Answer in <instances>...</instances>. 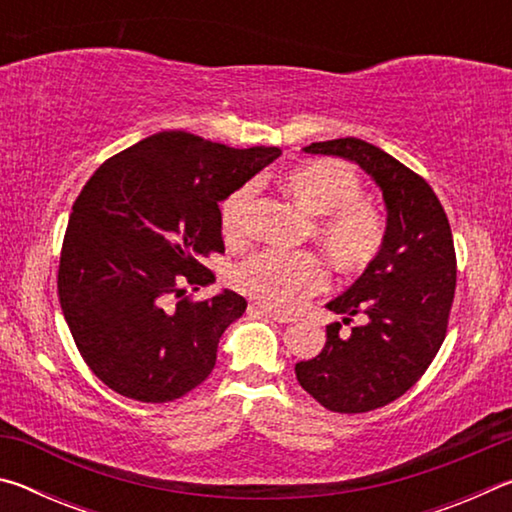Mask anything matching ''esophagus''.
Returning <instances> with one entry per match:
<instances>
[{"mask_svg":"<svg viewBox=\"0 0 512 512\" xmlns=\"http://www.w3.org/2000/svg\"><path fill=\"white\" fill-rule=\"evenodd\" d=\"M248 314H255V316H266V318H271V320H275V323H282V325H287V323H293V316H289V314H280V311H273V309H266V307H262V305H250L248 307Z\"/></svg>","mask_w":512,"mask_h":512,"instance_id":"34e87169","label":"esophagus"}]
</instances>
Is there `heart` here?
<instances>
[{
	"instance_id": "1",
	"label": "heart",
	"mask_w": 512,
	"mask_h": 512,
	"mask_svg": "<svg viewBox=\"0 0 512 512\" xmlns=\"http://www.w3.org/2000/svg\"><path fill=\"white\" fill-rule=\"evenodd\" d=\"M302 212L314 216L311 235L339 271L357 273L375 262L386 241V219L361 198V180L339 160H316L287 171L280 180ZM255 189L246 185L225 198L221 232L230 244H244L253 232ZM232 284L271 309H296L327 287L320 259L264 250L232 271Z\"/></svg>"
}]
</instances>
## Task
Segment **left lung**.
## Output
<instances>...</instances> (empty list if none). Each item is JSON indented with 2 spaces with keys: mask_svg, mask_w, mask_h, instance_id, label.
I'll return each instance as SVG.
<instances>
[{
  "mask_svg": "<svg viewBox=\"0 0 512 512\" xmlns=\"http://www.w3.org/2000/svg\"><path fill=\"white\" fill-rule=\"evenodd\" d=\"M336 155L368 173L386 203V241L375 262L329 300L341 323L327 325L314 359L296 363L300 386L329 411L366 413L391 404L418 381L447 334L456 289L452 228L438 196L418 173L357 137L302 149Z\"/></svg>",
  "mask_w": 512,
  "mask_h": 512,
  "instance_id": "8db88e82",
  "label": "left lung"
}]
</instances>
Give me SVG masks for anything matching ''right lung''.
Segmentation results:
<instances>
[{"instance_id": "right-lung-1", "label": "right lung", "mask_w": 512, "mask_h": 512, "mask_svg": "<svg viewBox=\"0 0 512 512\" xmlns=\"http://www.w3.org/2000/svg\"><path fill=\"white\" fill-rule=\"evenodd\" d=\"M280 155L162 131L85 183L60 250L58 298L83 361L112 391L160 404L210 375L246 300L230 289L176 307L169 298L214 282L201 259L223 253L219 203Z\"/></svg>"}]
</instances>
